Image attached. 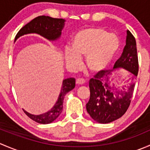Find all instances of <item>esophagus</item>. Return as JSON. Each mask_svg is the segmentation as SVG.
Returning a JSON list of instances; mask_svg holds the SVG:
<instances>
[{"instance_id":"obj_1","label":"esophagus","mask_w":150,"mask_h":150,"mask_svg":"<svg viewBox=\"0 0 150 150\" xmlns=\"http://www.w3.org/2000/svg\"><path fill=\"white\" fill-rule=\"evenodd\" d=\"M85 83V81L84 79H82V78H78V79L76 80V84L77 85H83Z\"/></svg>"}]
</instances>
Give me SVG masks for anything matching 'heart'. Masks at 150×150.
Returning a JSON list of instances; mask_svg holds the SVG:
<instances>
[{"label":"heart","mask_w":150,"mask_h":150,"mask_svg":"<svg viewBox=\"0 0 150 150\" xmlns=\"http://www.w3.org/2000/svg\"><path fill=\"white\" fill-rule=\"evenodd\" d=\"M120 48L117 35L100 28H86L78 31L72 40V48H67V64L78 67L81 57H86V66L93 73H99L110 64Z\"/></svg>","instance_id":"b5f03b06"}]
</instances>
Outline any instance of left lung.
<instances>
[{"mask_svg":"<svg viewBox=\"0 0 150 150\" xmlns=\"http://www.w3.org/2000/svg\"><path fill=\"white\" fill-rule=\"evenodd\" d=\"M126 44L120 59L117 60L114 69L123 68L133 74L132 81L127 88L120 90L111 86L110 81L111 70H103L89 81L90 99L86 104V110L91 117L99 123H109L121 117L131 104L134 81L139 71L137 43L129 30H127Z\"/></svg>","mask_w":150,"mask_h":150,"instance_id":"left-lung-1","label":"left lung"}]
</instances>
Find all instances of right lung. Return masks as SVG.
Here are the masks:
<instances>
[{
    "instance_id": "right-lung-1",
    "label": "right lung",
    "mask_w": 150,
    "mask_h": 150,
    "mask_svg": "<svg viewBox=\"0 0 150 150\" xmlns=\"http://www.w3.org/2000/svg\"><path fill=\"white\" fill-rule=\"evenodd\" d=\"M65 20L57 19L48 16H39L30 21L20 29L15 37L14 42L21 36L30 33H36L43 36L51 41L58 40L62 34V30L64 27ZM75 79L69 78L64 79L62 82L61 92L54 107L47 112L41 115H32L23 110L24 112L34 121L41 124H48L54 122L59 116L63 109V102L67 93L75 88Z\"/></svg>"
}]
</instances>
